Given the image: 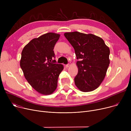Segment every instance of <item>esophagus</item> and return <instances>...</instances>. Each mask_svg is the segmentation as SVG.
<instances>
[{
	"label": "esophagus",
	"mask_w": 131,
	"mask_h": 131,
	"mask_svg": "<svg viewBox=\"0 0 131 131\" xmlns=\"http://www.w3.org/2000/svg\"><path fill=\"white\" fill-rule=\"evenodd\" d=\"M71 63H69L68 64H66L65 66H66V67H70V66H71Z\"/></svg>",
	"instance_id": "obj_1"
}]
</instances>
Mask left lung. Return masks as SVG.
Here are the masks:
<instances>
[{
    "instance_id": "left-lung-1",
    "label": "left lung",
    "mask_w": 131,
    "mask_h": 131,
    "mask_svg": "<svg viewBox=\"0 0 131 131\" xmlns=\"http://www.w3.org/2000/svg\"><path fill=\"white\" fill-rule=\"evenodd\" d=\"M74 48L78 73L75 84L82 92H90L99 87L104 80L110 63V50L104 40L92 34L79 32L64 33Z\"/></svg>"
}]
</instances>
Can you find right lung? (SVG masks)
Instances as JSON below:
<instances>
[{
    "instance_id": "obj_1",
    "label": "right lung",
    "mask_w": 131,
    "mask_h": 131,
    "mask_svg": "<svg viewBox=\"0 0 131 131\" xmlns=\"http://www.w3.org/2000/svg\"><path fill=\"white\" fill-rule=\"evenodd\" d=\"M60 34L49 32L31 40L23 48L20 66L26 80L38 92L52 93L57 86L59 75L63 70L56 60L53 48Z\"/></svg>"
}]
</instances>
